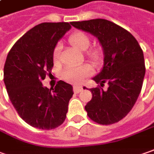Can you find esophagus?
Instances as JSON below:
<instances>
[{
    "label": "esophagus",
    "instance_id": "34e87169",
    "mask_svg": "<svg viewBox=\"0 0 154 154\" xmlns=\"http://www.w3.org/2000/svg\"><path fill=\"white\" fill-rule=\"evenodd\" d=\"M82 91V87L81 86H77V85H75L74 86V91L75 93H79Z\"/></svg>",
    "mask_w": 154,
    "mask_h": 154
}]
</instances>
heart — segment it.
Here are the masks:
<instances>
[{
    "mask_svg": "<svg viewBox=\"0 0 154 154\" xmlns=\"http://www.w3.org/2000/svg\"><path fill=\"white\" fill-rule=\"evenodd\" d=\"M69 42L75 48L79 51H85L91 45L89 36L84 32L77 31L71 35ZM62 46L61 44H57L53 50V59L57 61L60 57ZM87 56L91 60L98 61L101 57V51L98 48H92L86 52ZM93 72L91 66L89 64L82 65H69L65 67L62 71V77L70 83H79L83 79Z\"/></svg>",
    "mask_w": 154,
    "mask_h": 154,
    "instance_id": "heart-1",
    "label": "heart"
}]
</instances>
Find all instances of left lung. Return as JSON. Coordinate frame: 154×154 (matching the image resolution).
Listing matches in <instances>:
<instances>
[{
  "label": "left lung",
  "mask_w": 154,
  "mask_h": 154,
  "mask_svg": "<svg viewBox=\"0 0 154 154\" xmlns=\"http://www.w3.org/2000/svg\"><path fill=\"white\" fill-rule=\"evenodd\" d=\"M71 24L97 37L103 51V69L92 79L101 86L108 83V88L90 89L92 98L85 106L87 115L100 125L119 122L131 110L142 90L146 71L142 48L130 32L106 19Z\"/></svg>",
  "instance_id": "left-lung-1"
}]
</instances>
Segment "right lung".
<instances>
[{
  "label": "right lung",
  "instance_id": "obj_1",
  "mask_svg": "<svg viewBox=\"0 0 154 154\" xmlns=\"http://www.w3.org/2000/svg\"><path fill=\"white\" fill-rule=\"evenodd\" d=\"M71 29L69 23H42L26 32L13 45L4 66V83L11 103L27 124L51 130L66 119L73 86L59 80L54 88L41 81L51 75L53 50Z\"/></svg>",
  "mask_w": 154,
  "mask_h": 154
}]
</instances>
